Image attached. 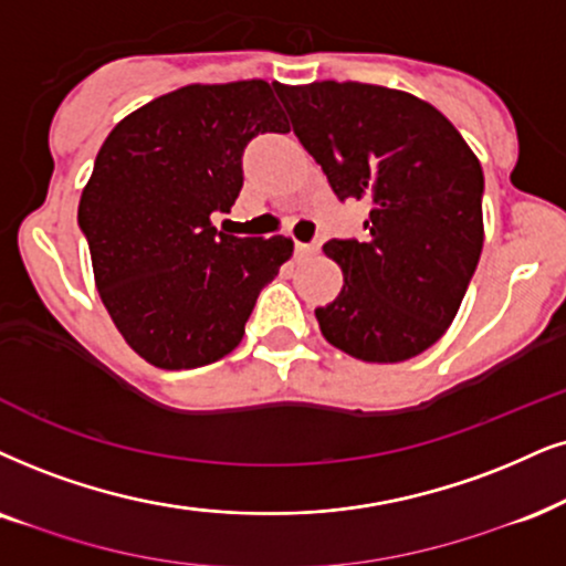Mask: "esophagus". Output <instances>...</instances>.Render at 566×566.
I'll return each instance as SVG.
<instances>
[{"label":"esophagus","mask_w":566,"mask_h":566,"mask_svg":"<svg viewBox=\"0 0 566 566\" xmlns=\"http://www.w3.org/2000/svg\"><path fill=\"white\" fill-rule=\"evenodd\" d=\"M297 255H316L318 253V242H295Z\"/></svg>","instance_id":"1"}]
</instances>
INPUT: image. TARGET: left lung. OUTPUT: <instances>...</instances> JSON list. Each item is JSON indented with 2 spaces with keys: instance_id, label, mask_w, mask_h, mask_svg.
<instances>
[{
  "instance_id": "8db88e82",
  "label": "left lung",
  "mask_w": 566,
  "mask_h": 566,
  "mask_svg": "<svg viewBox=\"0 0 566 566\" xmlns=\"http://www.w3.org/2000/svg\"><path fill=\"white\" fill-rule=\"evenodd\" d=\"M336 198L368 200V240L324 253L345 284L321 334L363 363H402L452 326L483 250V169L460 130L407 91L357 81L274 83Z\"/></svg>"
}]
</instances>
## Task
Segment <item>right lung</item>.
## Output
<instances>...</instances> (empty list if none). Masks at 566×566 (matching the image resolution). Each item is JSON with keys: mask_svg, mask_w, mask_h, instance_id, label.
Wrapping results in <instances>:
<instances>
[{"mask_svg": "<svg viewBox=\"0 0 566 566\" xmlns=\"http://www.w3.org/2000/svg\"><path fill=\"white\" fill-rule=\"evenodd\" d=\"M259 133H290L274 85L192 83L127 114L98 148L77 224L114 326L156 368L230 355L263 284L292 259L284 234L234 238L211 224L232 209Z\"/></svg>", "mask_w": 566, "mask_h": 566, "instance_id": "obj_1", "label": "right lung"}]
</instances>
